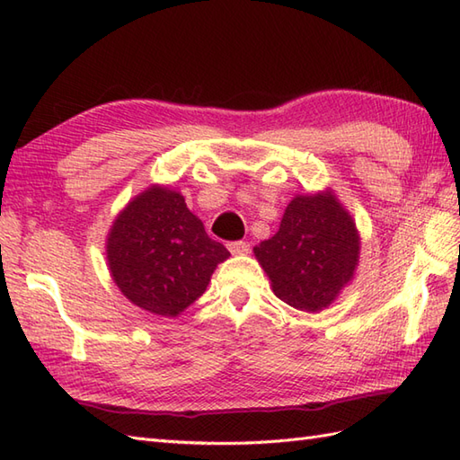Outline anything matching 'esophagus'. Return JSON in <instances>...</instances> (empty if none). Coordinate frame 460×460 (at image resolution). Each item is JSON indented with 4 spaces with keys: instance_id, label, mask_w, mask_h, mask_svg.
Wrapping results in <instances>:
<instances>
[{
    "instance_id": "34e87169",
    "label": "esophagus",
    "mask_w": 460,
    "mask_h": 460,
    "mask_svg": "<svg viewBox=\"0 0 460 460\" xmlns=\"http://www.w3.org/2000/svg\"><path fill=\"white\" fill-rule=\"evenodd\" d=\"M227 247L233 255H245V252H249V245L245 241H231Z\"/></svg>"
}]
</instances>
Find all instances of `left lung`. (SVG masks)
I'll return each mask as SVG.
<instances>
[{"label": "left lung", "instance_id": "left-lung-1", "mask_svg": "<svg viewBox=\"0 0 460 460\" xmlns=\"http://www.w3.org/2000/svg\"><path fill=\"white\" fill-rule=\"evenodd\" d=\"M358 255L356 223L332 193L296 195L275 237L255 247L275 295L305 312L326 308L338 296L354 277Z\"/></svg>", "mask_w": 460, "mask_h": 460}]
</instances>
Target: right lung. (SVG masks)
I'll use <instances>...</instances> for the list:
<instances>
[{
  "instance_id": "right-lung-1",
  "label": "right lung",
  "mask_w": 460,
  "mask_h": 460,
  "mask_svg": "<svg viewBox=\"0 0 460 460\" xmlns=\"http://www.w3.org/2000/svg\"><path fill=\"white\" fill-rule=\"evenodd\" d=\"M109 265L122 295L158 316H178L229 257L178 191L150 188L128 203L109 235Z\"/></svg>"
}]
</instances>
